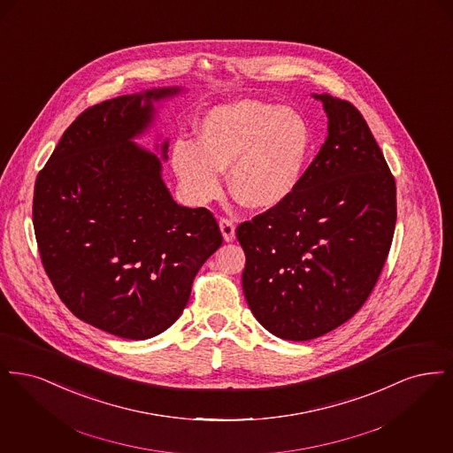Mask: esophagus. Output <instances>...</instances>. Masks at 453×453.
Returning a JSON list of instances; mask_svg holds the SVG:
<instances>
[{
	"label": "esophagus",
	"mask_w": 453,
	"mask_h": 453,
	"mask_svg": "<svg viewBox=\"0 0 453 453\" xmlns=\"http://www.w3.org/2000/svg\"><path fill=\"white\" fill-rule=\"evenodd\" d=\"M219 226H220V231H222V236L229 242V241H234L236 237V226H234V220L229 219V217H220L219 220Z\"/></svg>",
	"instance_id": "34e87169"
}]
</instances>
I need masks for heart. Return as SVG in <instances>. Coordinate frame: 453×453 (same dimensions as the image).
Instances as JSON below:
<instances>
[{
	"mask_svg": "<svg viewBox=\"0 0 453 453\" xmlns=\"http://www.w3.org/2000/svg\"><path fill=\"white\" fill-rule=\"evenodd\" d=\"M311 150V130L301 113L241 100L209 110L198 124V142L173 144V168L196 202L222 190V170L231 166V188L253 209H270L297 188Z\"/></svg>",
	"mask_w": 453,
	"mask_h": 453,
	"instance_id": "1",
	"label": "heart"
}]
</instances>
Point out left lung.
Wrapping results in <instances>:
<instances>
[{"instance_id": "1", "label": "left lung", "mask_w": 453, "mask_h": 453, "mask_svg": "<svg viewBox=\"0 0 453 453\" xmlns=\"http://www.w3.org/2000/svg\"><path fill=\"white\" fill-rule=\"evenodd\" d=\"M321 151L281 203L244 220V297L263 327L307 342L351 319L386 265L395 181L364 115L329 93Z\"/></svg>"}]
</instances>
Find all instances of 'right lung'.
<instances>
[{"instance_id": "add662e5", "label": "right lung", "mask_w": 453, "mask_h": 453, "mask_svg": "<svg viewBox=\"0 0 453 453\" xmlns=\"http://www.w3.org/2000/svg\"><path fill=\"white\" fill-rule=\"evenodd\" d=\"M176 91L87 108L34 188L37 248L59 299L78 319L127 340L152 338L181 316L195 275L222 244L214 214L178 205L159 159L130 141L151 122V100Z\"/></svg>"}]
</instances>
